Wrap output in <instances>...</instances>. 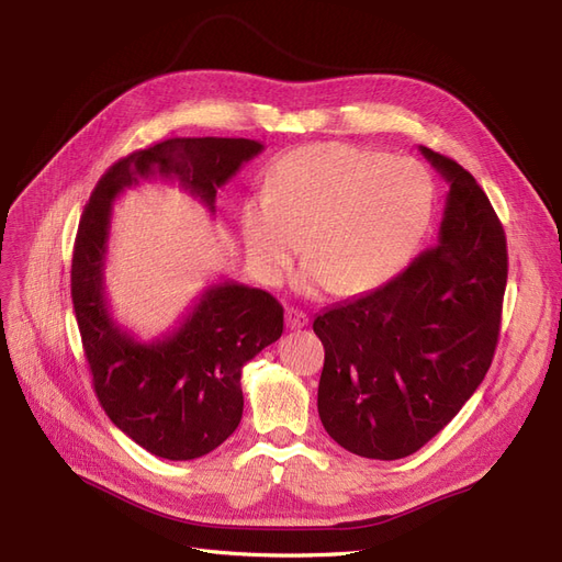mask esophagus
Returning a JSON list of instances; mask_svg holds the SVG:
<instances>
[{
    "label": "esophagus",
    "mask_w": 562,
    "mask_h": 562,
    "mask_svg": "<svg viewBox=\"0 0 562 562\" xmlns=\"http://www.w3.org/2000/svg\"><path fill=\"white\" fill-rule=\"evenodd\" d=\"M310 323V318H307V314L304 312H300V310H295V307H288L285 310V326L291 328V330H300V328H304Z\"/></svg>",
    "instance_id": "obj_1"
}]
</instances>
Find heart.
Wrapping results in <instances>:
<instances>
[{"label":"heart","mask_w":562,"mask_h":562,"mask_svg":"<svg viewBox=\"0 0 562 562\" xmlns=\"http://www.w3.org/2000/svg\"><path fill=\"white\" fill-rule=\"evenodd\" d=\"M434 184L419 161L318 143L281 157L265 196L241 209V239L262 283H279L300 255L302 283L361 295L407 260L429 223Z\"/></svg>","instance_id":"1"}]
</instances>
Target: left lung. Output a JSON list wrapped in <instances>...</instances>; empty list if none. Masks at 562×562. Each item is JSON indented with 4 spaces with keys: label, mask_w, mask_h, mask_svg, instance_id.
Here are the masks:
<instances>
[{
    "label": "left lung",
    "mask_w": 562,
    "mask_h": 562,
    "mask_svg": "<svg viewBox=\"0 0 562 562\" xmlns=\"http://www.w3.org/2000/svg\"><path fill=\"white\" fill-rule=\"evenodd\" d=\"M450 190L436 246L398 277L314 318L326 349L318 417L368 459L417 452L462 411L495 356L506 236L475 178L422 147Z\"/></svg>",
    "instance_id": "8db88e82"
}]
</instances>
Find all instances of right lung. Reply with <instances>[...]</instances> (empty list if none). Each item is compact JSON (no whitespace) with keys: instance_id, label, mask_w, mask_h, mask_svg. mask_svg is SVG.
<instances>
[{"instance_id":"add662e5","label":"right lung","mask_w":562,"mask_h":562,"mask_svg":"<svg viewBox=\"0 0 562 562\" xmlns=\"http://www.w3.org/2000/svg\"><path fill=\"white\" fill-rule=\"evenodd\" d=\"M262 149L248 138H171L133 151L98 180L79 220L72 304L95 396L131 440L173 462L209 454L239 427L241 370L281 337L283 307L260 288L220 281L171 333L138 339L114 321L105 291L112 203L140 180L161 178L213 215L220 187Z\"/></svg>"}]
</instances>
